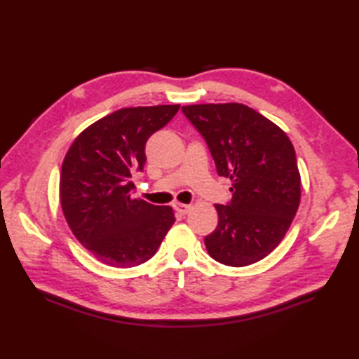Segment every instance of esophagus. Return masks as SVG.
Here are the masks:
<instances>
[{"instance_id":"obj_1","label":"esophagus","mask_w":359,"mask_h":359,"mask_svg":"<svg viewBox=\"0 0 359 359\" xmlns=\"http://www.w3.org/2000/svg\"><path fill=\"white\" fill-rule=\"evenodd\" d=\"M172 208L179 212L180 216H187L188 212H189V205H185V203H179V202H175V203H172Z\"/></svg>"}]
</instances>
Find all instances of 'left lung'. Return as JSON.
Instances as JSON below:
<instances>
[{
    "instance_id": "obj_1",
    "label": "left lung",
    "mask_w": 359,
    "mask_h": 359,
    "mask_svg": "<svg viewBox=\"0 0 359 359\" xmlns=\"http://www.w3.org/2000/svg\"><path fill=\"white\" fill-rule=\"evenodd\" d=\"M185 117L208 144L233 199L216 205L219 222L205 238L210 256L230 266L261 261L279 245L301 201V175L287 134L241 103L189 104Z\"/></svg>"
}]
</instances>
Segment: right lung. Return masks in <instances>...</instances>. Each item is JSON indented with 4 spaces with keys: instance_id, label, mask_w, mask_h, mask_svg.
Here are the masks:
<instances>
[{
    "instance_id": "obj_1",
    "label": "right lung",
    "mask_w": 359,
    "mask_h": 359,
    "mask_svg": "<svg viewBox=\"0 0 359 359\" xmlns=\"http://www.w3.org/2000/svg\"><path fill=\"white\" fill-rule=\"evenodd\" d=\"M180 104L123 108L86 128L71 144L60 175V201L74 236L98 261L118 269L156 255L174 224L171 207L135 199L144 144Z\"/></svg>"
}]
</instances>
